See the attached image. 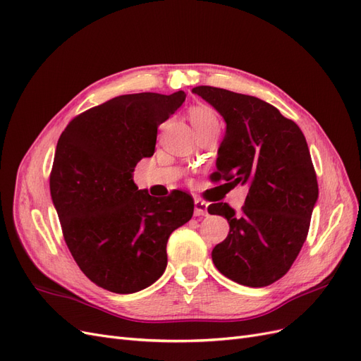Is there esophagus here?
Returning <instances> with one entry per match:
<instances>
[{"mask_svg": "<svg viewBox=\"0 0 361 361\" xmlns=\"http://www.w3.org/2000/svg\"><path fill=\"white\" fill-rule=\"evenodd\" d=\"M207 214V203L202 199H194V215L200 216V215H206Z\"/></svg>", "mask_w": 361, "mask_h": 361, "instance_id": "obj_1", "label": "esophagus"}]
</instances>
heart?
I'll return each instance as SVG.
<instances>
[{"mask_svg": "<svg viewBox=\"0 0 361 361\" xmlns=\"http://www.w3.org/2000/svg\"><path fill=\"white\" fill-rule=\"evenodd\" d=\"M188 116L195 133H200V130L211 126H220V118H218L216 111L207 105H195L190 108Z\"/></svg>", "mask_w": 361, "mask_h": 361, "instance_id": "obj_1", "label": "heart"}]
</instances>
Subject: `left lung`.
Returning <instances> with one entry per match:
<instances>
[{"instance_id":"8db88e82","label":"left lung","mask_w":361,"mask_h":361,"mask_svg":"<svg viewBox=\"0 0 361 361\" xmlns=\"http://www.w3.org/2000/svg\"><path fill=\"white\" fill-rule=\"evenodd\" d=\"M226 120L215 182L247 183L241 212L212 203L207 212L227 218L231 231L212 250L223 276L239 285L264 288L290 269L307 238L318 180L298 125L255 96L211 85L192 89Z\"/></svg>"}]
</instances>
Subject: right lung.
I'll return each instance as SVG.
<instances>
[{
  "instance_id": "right-lung-1",
  "label": "right lung",
  "mask_w": 361,
  "mask_h": 361,
  "mask_svg": "<svg viewBox=\"0 0 361 361\" xmlns=\"http://www.w3.org/2000/svg\"><path fill=\"white\" fill-rule=\"evenodd\" d=\"M185 92L117 96L73 117L59 138L49 176L64 241L97 286L138 292L167 267V241L191 220L194 200L174 190L158 199L138 190L133 171L154 155L158 126Z\"/></svg>"
}]
</instances>
